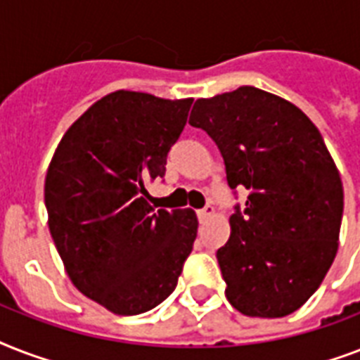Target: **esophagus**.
Returning a JSON list of instances; mask_svg holds the SVG:
<instances>
[{
	"label": "esophagus",
	"mask_w": 360,
	"mask_h": 360,
	"mask_svg": "<svg viewBox=\"0 0 360 360\" xmlns=\"http://www.w3.org/2000/svg\"><path fill=\"white\" fill-rule=\"evenodd\" d=\"M213 214H214L213 205H205V207L198 211V219L205 220V219H209V217H213Z\"/></svg>",
	"instance_id": "1"
}]
</instances>
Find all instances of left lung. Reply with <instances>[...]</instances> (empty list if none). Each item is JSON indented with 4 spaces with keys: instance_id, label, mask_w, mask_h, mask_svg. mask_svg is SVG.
Returning <instances> with one entry per match:
<instances>
[{
    "instance_id": "1",
    "label": "left lung",
    "mask_w": 360,
    "mask_h": 360,
    "mask_svg": "<svg viewBox=\"0 0 360 360\" xmlns=\"http://www.w3.org/2000/svg\"><path fill=\"white\" fill-rule=\"evenodd\" d=\"M188 123L217 143L230 188L248 191L217 250L228 301L252 318L295 312L333 265L344 211L319 130L297 106L252 86L198 98Z\"/></svg>"
}]
</instances>
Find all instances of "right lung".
<instances>
[{"instance_id":"add662e5","label":"right lung","mask_w":360,"mask_h":360,"mask_svg":"<svg viewBox=\"0 0 360 360\" xmlns=\"http://www.w3.org/2000/svg\"><path fill=\"white\" fill-rule=\"evenodd\" d=\"M192 98L115 91L59 141L48 168V226L72 284L110 312L136 316L168 299L192 252V209L149 205Z\"/></svg>"}]
</instances>
